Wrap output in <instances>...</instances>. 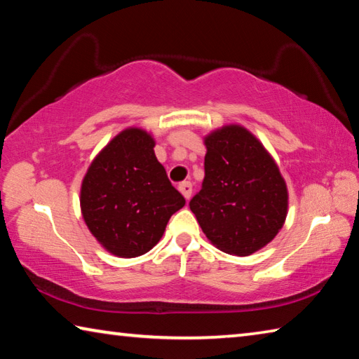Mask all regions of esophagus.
I'll return each mask as SVG.
<instances>
[{
	"label": "esophagus",
	"mask_w": 359,
	"mask_h": 359,
	"mask_svg": "<svg viewBox=\"0 0 359 359\" xmlns=\"http://www.w3.org/2000/svg\"><path fill=\"white\" fill-rule=\"evenodd\" d=\"M179 190L182 194H184L185 199H190L191 191H193V185L190 184V182H182V184L179 185Z\"/></svg>",
	"instance_id": "esophagus-1"
}]
</instances>
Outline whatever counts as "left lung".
<instances>
[{
  "label": "left lung",
  "instance_id": "8db88e82",
  "mask_svg": "<svg viewBox=\"0 0 359 359\" xmlns=\"http://www.w3.org/2000/svg\"><path fill=\"white\" fill-rule=\"evenodd\" d=\"M205 177L190 201L205 238L234 257L261 250L282 229L288 188L263 142L238 123L204 137Z\"/></svg>",
  "mask_w": 359,
  "mask_h": 359
}]
</instances>
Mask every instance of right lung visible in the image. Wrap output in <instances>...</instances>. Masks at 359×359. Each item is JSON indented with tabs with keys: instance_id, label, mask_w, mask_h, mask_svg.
<instances>
[{
	"instance_id": "add662e5",
	"label": "right lung",
	"mask_w": 359,
	"mask_h": 359,
	"mask_svg": "<svg viewBox=\"0 0 359 359\" xmlns=\"http://www.w3.org/2000/svg\"><path fill=\"white\" fill-rule=\"evenodd\" d=\"M149 131L130 126L93 158L81 185L83 222L106 252L136 258L151 250L185 199L155 156Z\"/></svg>"
}]
</instances>
